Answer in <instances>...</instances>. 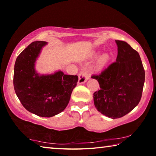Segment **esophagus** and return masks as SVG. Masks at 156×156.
Segmentation results:
<instances>
[{
    "mask_svg": "<svg viewBox=\"0 0 156 156\" xmlns=\"http://www.w3.org/2000/svg\"><path fill=\"white\" fill-rule=\"evenodd\" d=\"M88 80V76L87 75V73L84 72V71H81V72L80 73V75H79L78 83L80 84L84 83L87 81Z\"/></svg>",
    "mask_w": 156,
    "mask_h": 156,
    "instance_id": "34e87169",
    "label": "esophagus"
}]
</instances>
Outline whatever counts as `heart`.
Masks as SVG:
<instances>
[{
    "mask_svg": "<svg viewBox=\"0 0 156 156\" xmlns=\"http://www.w3.org/2000/svg\"><path fill=\"white\" fill-rule=\"evenodd\" d=\"M99 54V52H94L93 53L92 56L94 57H98V55ZM110 61V55L108 54V53H103L101 54L99 57L98 58L96 62L94 65L93 68L94 70L96 71H101L102 70H104L106 66L108 64V62Z\"/></svg>",
    "mask_w": 156,
    "mask_h": 156,
    "instance_id": "heart-1",
    "label": "heart"
}]
</instances>
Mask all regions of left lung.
Returning <instances> with one entry per match:
<instances>
[{
	"label": "left lung",
	"mask_w": 156,
	"mask_h": 156,
	"mask_svg": "<svg viewBox=\"0 0 156 156\" xmlns=\"http://www.w3.org/2000/svg\"><path fill=\"white\" fill-rule=\"evenodd\" d=\"M117 57L100 75H93L100 90L93 94L97 110L111 119L119 118L139 104L145 80L140 55L123 41L115 40Z\"/></svg>",
	"instance_id": "left-lung-1"
}]
</instances>
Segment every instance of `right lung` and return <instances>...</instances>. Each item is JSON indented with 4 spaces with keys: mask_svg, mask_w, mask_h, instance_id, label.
I'll return each mask as SVG.
<instances>
[{
    "mask_svg": "<svg viewBox=\"0 0 156 156\" xmlns=\"http://www.w3.org/2000/svg\"><path fill=\"white\" fill-rule=\"evenodd\" d=\"M45 41H34L18 56L14 65V88L24 108L33 114L51 117L68 106L78 76L65 75L61 70L52 74L38 73L36 61Z\"/></svg>",
    "mask_w": 156,
    "mask_h": 156,
    "instance_id": "right-lung-1",
    "label": "right lung"
}]
</instances>
